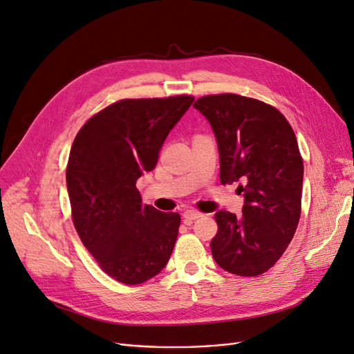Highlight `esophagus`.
Wrapping results in <instances>:
<instances>
[{"mask_svg": "<svg viewBox=\"0 0 354 354\" xmlns=\"http://www.w3.org/2000/svg\"><path fill=\"white\" fill-rule=\"evenodd\" d=\"M201 216H202V214H201L199 211H196V209H186V211L183 212V218H185V223H186V224H190L192 221L199 218Z\"/></svg>", "mask_w": 354, "mask_h": 354, "instance_id": "34e87169", "label": "esophagus"}]
</instances>
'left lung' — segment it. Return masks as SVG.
<instances>
[{
    "label": "left lung",
    "instance_id": "left-lung-1",
    "mask_svg": "<svg viewBox=\"0 0 354 354\" xmlns=\"http://www.w3.org/2000/svg\"><path fill=\"white\" fill-rule=\"evenodd\" d=\"M220 152V181H238L242 216L216 212V263L232 274L259 276L281 259L301 216L303 158L286 118L274 106L224 93L199 97Z\"/></svg>",
    "mask_w": 354,
    "mask_h": 354
}]
</instances>
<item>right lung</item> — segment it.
<instances>
[{"label": "right lung", "instance_id": "1", "mask_svg": "<svg viewBox=\"0 0 354 354\" xmlns=\"http://www.w3.org/2000/svg\"><path fill=\"white\" fill-rule=\"evenodd\" d=\"M194 95L124 99L85 122L72 143L66 185L73 226L100 269L140 285L168 263L180 214L142 202L136 181L156 167L168 133Z\"/></svg>", "mask_w": 354, "mask_h": 354}]
</instances>
